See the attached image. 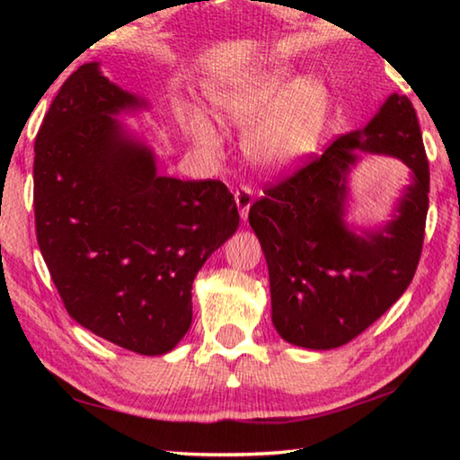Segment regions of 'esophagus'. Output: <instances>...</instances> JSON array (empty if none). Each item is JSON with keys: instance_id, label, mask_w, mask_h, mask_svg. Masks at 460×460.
Here are the masks:
<instances>
[{"instance_id": "1", "label": "esophagus", "mask_w": 460, "mask_h": 460, "mask_svg": "<svg viewBox=\"0 0 460 460\" xmlns=\"http://www.w3.org/2000/svg\"><path fill=\"white\" fill-rule=\"evenodd\" d=\"M235 202H237V208H239L241 219H247L249 207H252V202H253V190H252V186H247V184L237 186V189H235Z\"/></svg>"}]
</instances>
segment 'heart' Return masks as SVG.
Wrapping results in <instances>:
<instances>
[{
    "label": "heart",
    "mask_w": 460,
    "mask_h": 460,
    "mask_svg": "<svg viewBox=\"0 0 460 460\" xmlns=\"http://www.w3.org/2000/svg\"><path fill=\"white\" fill-rule=\"evenodd\" d=\"M217 118L245 128V150L268 166L290 164L313 152L324 134L331 93L324 81L294 75L282 66L249 73L208 91ZM181 123L194 144L215 152L221 136L215 123L197 107H184Z\"/></svg>",
    "instance_id": "obj_1"
}]
</instances>
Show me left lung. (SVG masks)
Instances as JSON below:
<instances>
[{
  "instance_id": "8db88e82",
  "label": "left lung",
  "mask_w": 460,
  "mask_h": 460,
  "mask_svg": "<svg viewBox=\"0 0 460 460\" xmlns=\"http://www.w3.org/2000/svg\"><path fill=\"white\" fill-rule=\"evenodd\" d=\"M359 149L400 157L415 174L401 215L384 232L353 236L341 223L346 172ZM430 166L416 109L389 97L363 131L308 154L294 172L268 182L249 208L270 270L271 321L306 349L353 341L406 292L422 255Z\"/></svg>"
}]
</instances>
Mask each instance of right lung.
I'll use <instances>...</instances> for the list:
<instances>
[{"label":"right lung","instance_id":"1","mask_svg":"<svg viewBox=\"0 0 460 460\" xmlns=\"http://www.w3.org/2000/svg\"><path fill=\"white\" fill-rule=\"evenodd\" d=\"M144 101L87 62L62 83L34 144L36 239L66 313L139 355L176 347L192 282L239 227L221 181L155 172L111 115Z\"/></svg>","mask_w":460,"mask_h":460}]
</instances>
